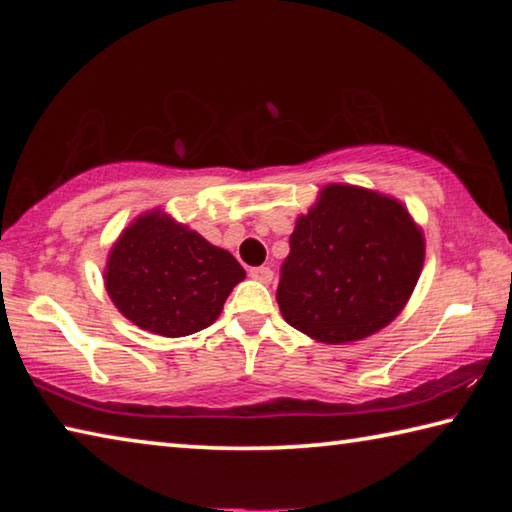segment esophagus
<instances>
[{
	"mask_svg": "<svg viewBox=\"0 0 512 512\" xmlns=\"http://www.w3.org/2000/svg\"><path fill=\"white\" fill-rule=\"evenodd\" d=\"M250 277L257 282H264V284H271L273 280V271L268 266H257V268H250Z\"/></svg>",
	"mask_w": 512,
	"mask_h": 512,
	"instance_id": "esophagus-1",
	"label": "esophagus"
}]
</instances>
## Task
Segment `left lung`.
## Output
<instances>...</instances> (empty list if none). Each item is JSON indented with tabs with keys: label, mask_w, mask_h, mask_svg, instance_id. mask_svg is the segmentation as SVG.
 I'll list each match as a JSON object with an SVG mask.
<instances>
[{
	"label": "left lung",
	"mask_w": 512,
	"mask_h": 512,
	"mask_svg": "<svg viewBox=\"0 0 512 512\" xmlns=\"http://www.w3.org/2000/svg\"><path fill=\"white\" fill-rule=\"evenodd\" d=\"M277 305L318 343L366 339L400 316L424 264L422 228L397 198L332 183L296 219Z\"/></svg>",
	"instance_id": "1"
}]
</instances>
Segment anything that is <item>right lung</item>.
Wrapping results in <instances>:
<instances>
[{"mask_svg": "<svg viewBox=\"0 0 512 512\" xmlns=\"http://www.w3.org/2000/svg\"><path fill=\"white\" fill-rule=\"evenodd\" d=\"M244 277L228 250L160 207L121 230L103 268L112 305L137 327L169 339L210 327Z\"/></svg>", "mask_w": 512, "mask_h": 512, "instance_id": "obj_1", "label": "right lung"}]
</instances>
